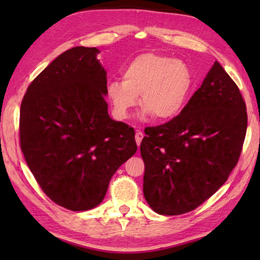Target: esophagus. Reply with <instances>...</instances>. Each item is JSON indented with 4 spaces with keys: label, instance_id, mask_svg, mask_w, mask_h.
Listing matches in <instances>:
<instances>
[{
    "label": "esophagus",
    "instance_id": "obj_1",
    "mask_svg": "<svg viewBox=\"0 0 260 260\" xmlns=\"http://www.w3.org/2000/svg\"><path fill=\"white\" fill-rule=\"evenodd\" d=\"M143 136H144V134H143L141 131L136 132V134H135V141H136V144H138L139 147H140V144H141V141H142V139H143Z\"/></svg>",
    "mask_w": 260,
    "mask_h": 260
}]
</instances>
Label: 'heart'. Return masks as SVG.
<instances>
[{
	"instance_id": "b5f03b06",
	"label": "heart",
	"mask_w": 260,
	"mask_h": 260,
	"mask_svg": "<svg viewBox=\"0 0 260 260\" xmlns=\"http://www.w3.org/2000/svg\"><path fill=\"white\" fill-rule=\"evenodd\" d=\"M193 85L192 73L182 60L143 52L121 71V80L107 86V96L118 119H126L139 103L144 114L159 121L171 120L186 107Z\"/></svg>"
}]
</instances>
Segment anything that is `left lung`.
I'll return each mask as SVG.
<instances>
[{
  "mask_svg": "<svg viewBox=\"0 0 260 260\" xmlns=\"http://www.w3.org/2000/svg\"><path fill=\"white\" fill-rule=\"evenodd\" d=\"M246 126L239 87L214 61L179 116L144 129L140 150L143 193L150 208L179 215L210 199L239 161Z\"/></svg>",
  "mask_w": 260,
  "mask_h": 260,
  "instance_id": "8db88e82",
  "label": "left lung"
}]
</instances>
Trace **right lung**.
Here are the masks:
<instances>
[{
    "instance_id": "1",
    "label": "right lung",
    "mask_w": 260,
    "mask_h": 260,
    "mask_svg": "<svg viewBox=\"0 0 260 260\" xmlns=\"http://www.w3.org/2000/svg\"><path fill=\"white\" fill-rule=\"evenodd\" d=\"M99 52H63L30 82L20 105V148L30 172L52 202L71 211L98 206L138 149L134 129L109 116Z\"/></svg>"
}]
</instances>
